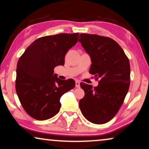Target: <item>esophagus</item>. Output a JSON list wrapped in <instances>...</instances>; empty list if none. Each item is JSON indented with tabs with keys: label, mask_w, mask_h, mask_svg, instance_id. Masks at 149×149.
Instances as JSON below:
<instances>
[{
	"label": "esophagus",
	"mask_w": 149,
	"mask_h": 149,
	"mask_svg": "<svg viewBox=\"0 0 149 149\" xmlns=\"http://www.w3.org/2000/svg\"><path fill=\"white\" fill-rule=\"evenodd\" d=\"M75 86H76V87H80V82L79 81H76V82H75Z\"/></svg>",
	"instance_id": "34e87169"
}]
</instances>
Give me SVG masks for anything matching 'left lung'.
Wrapping results in <instances>:
<instances>
[{"mask_svg":"<svg viewBox=\"0 0 149 149\" xmlns=\"http://www.w3.org/2000/svg\"><path fill=\"white\" fill-rule=\"evenodd\" d=\"M79 36V42L91 58L89 72L100 79L97 87L81 83L85 96L79 101V107L89 121L106 123L119 111L129 90V60L119 45L112 38L97 34Z\"/></svg>","mask_w":149,"mask_h":149,"instance_id":"1","label":"left lung"}]
</instances>
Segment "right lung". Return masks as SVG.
Instances as JSON below:
<instances>
[{
    "label": "right lung",
    "mask_w": 149,
    "mask_h": 149,
    "mask_svg": "<svg viewBox=\"0 0 149 149\" xmlns=\"http://www.w3.org/2000/svg\"><path fill=\"white\" fill-rule=\"evenodd\" d=\"M78 37L79 33H63L39 38L18 60L16 92L24 109L34 119L43 121L56 115L62 95L74 87L73 79L61 80L54 70L64 66L66 54Z\"/></svg>",
    "instance_id": "right-lung-1"
}]
</instances>
